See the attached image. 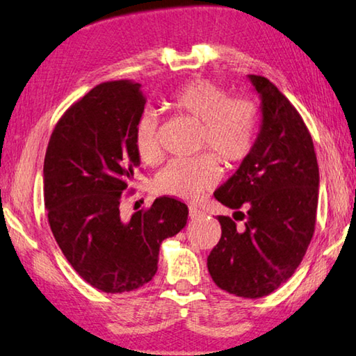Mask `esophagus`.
<instances>
[{"mask_svg":"<svg viewBox=\"0 0 356 356\" xmlns=\"http://www.w3.org/2000/svg\"><path fill=\"white\" fill-rule=\"evenodd\" d=\"M200 216H203V213L200 211V209L189 208V218H191V219H195V218H200Z\"/></svg>","mask_w":356,"mask_h":356,"instance_id":"obj_1","label":"esophagus"}]
</instances>
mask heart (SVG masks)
Segmentation results:
<instances>
[{
    "label": "heart",
    "mask_w": 356,
    "mask_h": 356,
    "mask_svg": "<svg viewBox=\"0 0 356 356\" xmlns=\"http://www.w3.org/2000/svg\"><path fill=\"white\" fill-rule=\"evenodd\" d=\"M164 106L179 116L199 121L195 147L202 153L192 159H175L156 175L159 194L192 200L214 188L220 178V164L240 165L254 148L259 131V107L252 99L229 96L225 88L208 79H194L178 86L164 99ZM134 147L140 159L156 164L161 159L157 120L145 112L134 127Z\"/></svg>",
    "instance_id": "b5f03b06"
}]
</instances>
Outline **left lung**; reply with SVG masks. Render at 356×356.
<instances>
[{
  "label": "left lung",
  "mask_w": 356,
  "mask_h": 356,
  "mask_svg": "<svg viewBox=\"0 0 356 356\" xmlns=\"http://www.w3.org/2000/svg\"><path fill=\"white\" fill-rule=\"evenodd\" d=\"M261 96V129L250 154L220 188L216 200L244 220L241 229L218 216L220 240L208 255L219 289L261 298L292 277L316 229L318 165L312 137L287 97L261 75H249Z\"/></svg>",
  "instance_id": "8db88e82"
}]
</instances>
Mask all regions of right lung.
<instances>
[{"mask_svg":"<svg viewBox=\"0 0 356 356\" xmlns=\"http://www.w3.org/2000/svg\"><path fill=\"white\" fill-rule=\"evenodd\" d=\"M147 97L131 80L104 81L58 120L44 161L51 233L83 281L106 293L142 287L157 271L161 243L188 222V207L159 197L121 218L140 157L134 127Z\"/></svg>","mask_w":356,"mask_h":356,"instance_id":"1","label":"right lung"}]
</instances>
